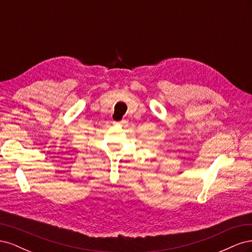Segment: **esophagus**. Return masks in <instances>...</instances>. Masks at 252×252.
Here are the masks:
<instances>
[{
  "label": "esophagus",
  "instance_id": "1",
  "mask_svg": "<svg viewBox=\"0 0 252 252\" xmlns=\"http://www.w3.org/2000/svg\"><path fill=\"white\" fill-rule=\"evenodd\" d=\"M125 123V121H121V122H113V124H116V125H122V124H124Z\"/></svg>",
  "mask_w": 252,
  "mask_h": 252
}]
</instances>
